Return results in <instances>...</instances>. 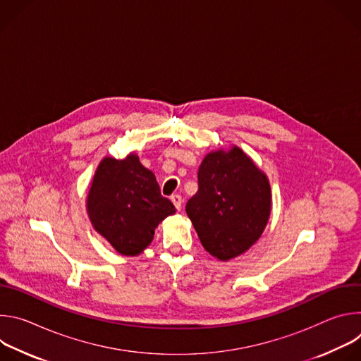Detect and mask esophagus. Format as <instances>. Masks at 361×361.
Returning <instances> with one entry per match:
<instances>
[{"label": "esophagus", "instance_id": "1", "mask_svg": "<svg viewBox=\"0 0 361 361\" xmlns=\"http://www.w3.org/2000/svg\"><path fill=\"white\" fill-rule=\"evenodd\" d=\"M171 201H173V204L176 205V209H177L178 212H181V209H183V198H181V195H178V194L171 195Z\"/></svg>", "mask_w": 361, "mask_h": 361}]
</instances>
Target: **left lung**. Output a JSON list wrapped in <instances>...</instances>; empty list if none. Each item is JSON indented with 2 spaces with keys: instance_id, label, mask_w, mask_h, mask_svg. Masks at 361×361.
<instances>
[{
  "instance_id": "8db88e82",
  "label": "left lung",
  "mask_w": 361,
  "mask_h": 361,
  "mask_svg": "<svg viewBox=\"0 0 361 361\" xmlns=\"http://www.w3.org/2000/svg\"><path fill=\"white\" fill-rule=\"evenodd\" d=\"M185 212L205 251L228 262L262 237L271 213L270 181L240 147L213 149L198 167V191Z\"/></svg>"
}]
</instances>
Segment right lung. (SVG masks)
Instances as JSON below:
<instances>
[{"mask_svg": "<svg viewBox=\"0 0 361 361\" xmlns=\"http://www.w3.org/2000/svg\"><path fill=\"white\" fill-rule=\"evenodd\" d=\"M85 209L94 230L127 257L141 254L157 226L176 213L173 202L161 195L156 176L135 152L123 160L104 157L99 161Z\"/></svg>", "mask_w": 361, "mask_h": 361, "instance_id": "right-lung-1", "label": "right lung"}]
</instances>
